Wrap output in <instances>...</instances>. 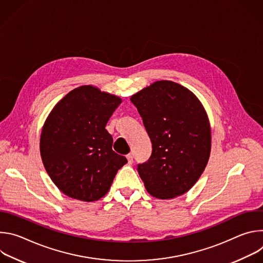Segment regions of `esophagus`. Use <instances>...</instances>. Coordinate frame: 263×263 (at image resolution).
<instances>
[{
    "label": "esophagus",
    "instance_id": "1",
    "mask_svg": "<svg viewBox=\"0 0 263 263\" xmlns=\"http://www.w3.org/2000/svg\"><path fill=\"white\" fill-rule=\"evenodd\" d=\"M127 159H128L129 163H132V162H133V155H132V153H129V154L127 155Z\"/></svg>",
    "mask_w": 263,
    "mask_h": 263
}]
</instances>
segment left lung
I'll use <instances>...</instances> for the list:
<instances>
[{"label": "left lung", "mask_w": 263, "mask_h": 263, "mask_svg": "<svg viewBox=\"0 0 263 263\" xmlns=\"http://www.w3.org/2000/svg\"><path fill=\"white\" fill-rule=\"evenodd\" d=\"M152 142L137 172L149 195L172 199L189 192L204 172L211 131L199 99L173 81H156L131 97Z\"/></svg>", "instance_id": "left-lung-1"}]
</instances>
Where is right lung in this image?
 <instances>
[{
	"instance_id": "1",
	"label": "right lung",
	"mask_w": 263,
	"mask_h": 263,
	"mask_svg": "<svg viewBox=\"0 0 263 263\" xmlns=\"http://www.w3.org/2000/svg\"><path fill=\"white\" fill-rule=\"evenodd\" d=\"M122 99L84 85L69 91L49 115L41 135L47 173L66 196L84 202L103 198L127 163L112 149L105 129Z\"/></svg>"
}]
</instances>
